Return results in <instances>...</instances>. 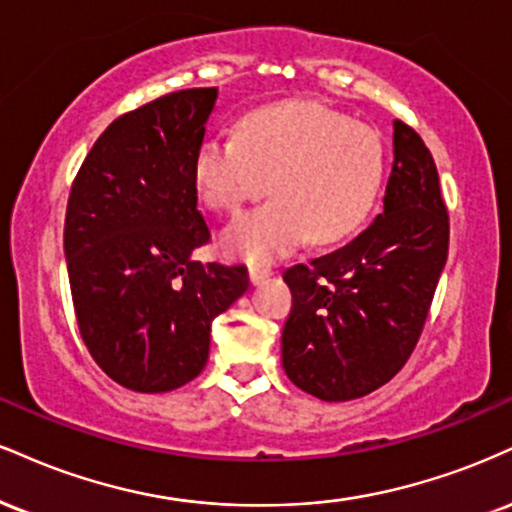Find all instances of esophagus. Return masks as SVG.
<instances>
[{"instance_id":"1","label":"esophagus","mask_w":512,"mask_h":512,"mask_svg":"<svg viewBox=\"0 0 512 512\" xmlns=\"http://www.w3.org/2000/svg\"><path fill=\"white\" fill-rule=\"evenodd\" d=\"M248 274H250V283H255L257 286V283H262L267 276H272V267H267V264H250Z\"/></svg>"}]
</instances>
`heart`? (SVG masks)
<instances>
[{"mask_svg": "<svg viewBox=\"0 0 512 512\" xmlns=\"http://www.w3.org/2000/svg\"><path fill=\"white\" fill-rule=\"evenodd\" d=\"M384 171V143L374 128L300 102L250 114L240 133L209 135L193 174L200 200L226 214H238L272 188V202L221 236L229 255L272 262L307 236L317 245L350 236L372 212Z\"/></svg>", "mask_w": 512, "mask_h": 512, "instance_id": "obj_1", "label": "heart"}]
</instances>
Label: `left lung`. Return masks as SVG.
Returning <instances> with one entry per match:
<instances>
[{
    "instance_id": "left-lung-1",
    "label": "left lung",
    "mask_w": 512,
    "mask_h": 512,
    "mask_svg": "<svg viewBox=\"0 0 512 512\" xmlns=\"http://www.w3.org/2000/svg\"><path fill=\"white\" fill-rule=\"evenodd\" d=\"M448 257V209L429 147L393 121L384 209L360 236L283 272L293 293L281 360L298 389L326 403L377 391L420 341Z\"/></svg>"
}]
</instances>
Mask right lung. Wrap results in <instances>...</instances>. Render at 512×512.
Returning a JSON list of instances; mask_svg holds the SVG:
<instances>
[{"mask_svg": "<svg viewBox=\"0 0 512 512\" xmlns=\"http://www.w3.org/2000/svg\"><path fill=\"white\" fill-rule=\"evenodd\" d=\"M214 102L217 88H188L119 116L73 178L64 252L78 331L138 393L193 381L212 319L248 291L243 264L190 257L209 243L193 169Z\"/></svg>", "mask_w": 512, "mask_h": 512, "instance_id": "1", "label": "right lung"}]
</instances>
